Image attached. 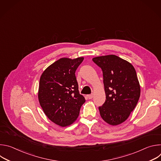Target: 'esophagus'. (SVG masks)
Instances as JSON below:
<instances>
[{
    "mask_svg": "<svg viewBox=\"0 0 161 161\" xmlns=\"http://www.w3.org/2000/svg\"><path fill=\"white\" fill-rule=\"evenodd\" d=\"M93 97H94V95H93V94H90V95H88V96H87V97H88L89 99H92Z\"/></svg>",
    "mask_w": 161,
    "mask_h": 161,
    "instance_id": "obj_1",
    "label": "esophagus"
}]
</instances>
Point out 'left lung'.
Masks as SVG:
<instances>
[{"mask_svg":"<svg viewBox=\"0 0 161 161\" xmlns=\"http://www.w3.org/2000/svg\"><path fill=\"white\" fill-rule=\"evenodd\" d=\"M92 60L103 71L106 101L99 107L101 116L110 125H119L127 119L140 96L135 69L114 55L95 57Z\"/></svg>","mask_w":161,"mask_h":161,"instance_id":"obj_1","label":"left lung"}]
</instances>
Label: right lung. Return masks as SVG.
Listing matches in <instances>:
<instances>
[{"label":"right lung","instance_id":"1","mask_svg":"<svg viewBox=\"0 0 161 161\" xmlns=\"http://www.w3.org/2000/svg\"><path fill=\"white\" fill-rule=\"evenodd\" d=\"M83 58H62L55 62L42 74L38 98L47 117L55 124L65 127L79 116L85 102L80 94L75 72Z\"/></svg>","mask_w":161,"mask_h":161}]
</instances>
